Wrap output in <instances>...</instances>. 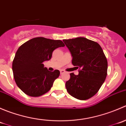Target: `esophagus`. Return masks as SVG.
<instances>
[{"label": "esophagus", "mask_w": 126, "mask_h": 126, "mask_svg": "<svg viewBox=\"0 0 126 126\" xmlns=\"http://www.w3.org/2000/svg\"><path fill=\"white\" fill-rule=\"evenodd\" d=\"M64 72H65V71H64V70H63V69H61V70H60V74H64Z\"/></svg>", "instance_id": "34e87169"}]
</instances>
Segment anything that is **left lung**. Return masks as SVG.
I'll return each instance as SVG.
<instances>
[{"mask_svg":"<svg viewBox=\"0 0 126 126\" xmlns=\"http://www.w3.org/2000/svg\"><path fill=\"white\" fill-rule=\"evenodd\" d=\"M63 41L72 55V64L79 68L78 75L70 74L66 82L67 91L77 99H88L98 92L106 78V57L98 43L86 38Z\"/></svg>","mask_w":126,"mask_h":126,"instance_id":"8db88e82","label":"left lung"}]
</instances>
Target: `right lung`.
Segmentation results:
<instances>
[{
	"mask_svg": "<svg viewBox=\"0 0 126 126\" xmlns=\"http://www.w3.org/2000/svg\"><path fill=\"white\" fill-rule=\"evenodd\" d=\"M64 46L61 40L37 37L19 47L13 61L12 69L16 85L24 93L38 97L50 90L60 72L57 69L48 71L43 62L50 60L55 49Z\"/></svg>",
	"mask_w": 126,
	"mask_h": 126,
	"instance_id": "right-lung-1",
	"label": "right lung"
}]
</instances>
